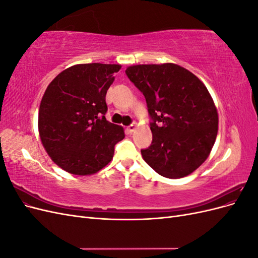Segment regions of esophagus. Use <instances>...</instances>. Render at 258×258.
Returning <instances> with one entry per match:
<instances>
[{
	"instance_id": "esophagus-1",
	"label": "esophagus",
	"mask_w": 258,
	"mask_h": 258,
	"mask_svg": "<svg viewBox=\"0 0 258 258\" xmlns=\"http://www.w3.org/2000/svg\"><path fill=\"white\" fill-rule=\"evenodd\" d=\"M136 128H137V123H136V122L131 123L130 126L127 127V132H128V134H132V132H134V131L136 130Z\"/></svg>"
}]
</instances>
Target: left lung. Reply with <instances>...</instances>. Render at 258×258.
I'll return each mask as SVG.
<instances>
[{
  "label": "left lung",
  "mask_w": 258,
  "mask_h": 258,
  "mask_svg": "<svg viewBox=\"0 0 258 258\" xmlns=\"http://www.w3.org/2000/svg\"><path fill=\"white\" fill-rule=\"evenodd\" d=\"M128 79L145 97L153 141L142 157L158 174L181 178L209 157L218 115L205 84L174 63L128 67Z\"/></svg>",
  "instance_id": "obj_1"
}]
</instances>
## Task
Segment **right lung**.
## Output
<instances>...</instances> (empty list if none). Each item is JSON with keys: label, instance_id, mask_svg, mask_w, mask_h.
Returning a JSON list of instances; mask_svg holds the SVG:
<instances>
[{"label": "right lung", "instance_id": "obj_1", "mask_svg": "<svg viewBox=\"0 0 258 258\" xmlns=\"http://www.w3.org/2000/svg\"><path fill=\"white\" fill-rule=\"evenodd\" d=\"M119 64L85 63L58 74L45 90L38 132L51 160L75 175L97 173L113 159L123 128L107 121L106 91Z\"/></svg>", "mask_w": 258, "mask_h": 258}]
</instances>
